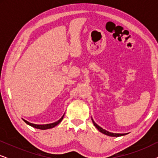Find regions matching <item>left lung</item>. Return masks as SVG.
Returning <instances> with one entry per match:
<instances>
[{"label":"left lung","instance_id":"left-lung-1","mask_svg":"<svg viewBox=\"0 0 158 158\" xmlns=\"http://www.w3.org/2000/svg\"><path fill=\"white\" fill-rule=\"evenodd\" d=\"M92 122H93V123H94V126L96 127L97 129H98V130L100 131V132L104 134V135H106L111 136V137H120V136H124L125 135H127V134H116V133L109 132V131L105 130V129H103V128H101V127H99L98 124H96V123H95V122L94 121V119H93V118H92Z\"/></svg>","mask_w":158,"mask_h":158}]
</instances>
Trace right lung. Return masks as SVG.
Segmentation results:
<instances>
[{
	"mask_svg": "<svg viewBox=\"0 0 158 158\" xmlns=\"http://www.w3.org/2000/svg\"><path fill=\"white\" fill-rule=\"evenodd\" d=\"M64 115L62 116V117L57 121V122L52 123V124H32V123H30L29 122H27V120H24V119H23V120L24 121L25 123H27V124H29V126H31L32 127H34V128H36V129H43V130H44V129H51V128H53V127H55V126H57V125L59 124V123L62 122V118H63V117H64Z\"/></svg>",
	"mask_w": 158,
	"mask_h": 158,
	"instance_id": "add662e5",
	"label": "right lung"
}]
</instances>
